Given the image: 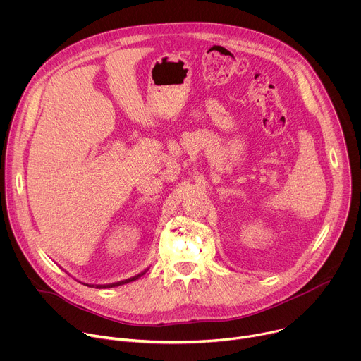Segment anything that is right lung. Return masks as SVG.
<instances>
[{
    "label": "right lung",
    "mask_w": 361,
    "mask_h": 361,
    "mask_svg": "<svg viewBox=\"0 0 361 361\" xmlns=\"http://www.w3.org/2000/svg\"><path fill=\"white\" fill-rule=\"evenodd\" d=\"M148 269H145L144 271H141L140 274L134 276V277H130V279H126V280H121V281H117V283H110V284H87V283H82L84 286H88V287H95V288H111V287H118V286H123V284H127V283H131L134 280H138L141 276H144L147 273Z\"/></svg>",
    "instance_id": "obj_1"
}]
</instances>
